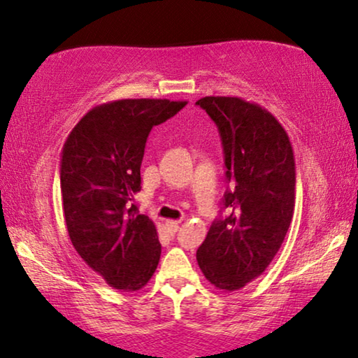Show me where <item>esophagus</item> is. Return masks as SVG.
Instances as JSON below:
<instances>
[{"instance_id": "esophagus-1", "label": "esophagus", "mask_w": 358, "mask_h": 358, "mask_svg": "<svg viewBox=\"0 0 358 358\" xmlns=\"http://www.w3.org/2000/svg\"><path fill=\"white\" fill-rule=\"evenodd\" d=\"M166 229H168V233L171 234H176V231L179 229V222H174V220H168V222L164 223Z\"/></svg>"}]
</instances>
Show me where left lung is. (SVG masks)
Here are the masks:
<instances>
[{"mask_svg":"<svg viewBox=\"0 0 358 358\" xmlns=\"http://www.w3.org/2000/svg\"><path fill=\"white\" fill-rule=\"evenodd\" d=\"M202 107L218 127L227 179V217L215 220L197 251L200 271L220 290L243 288L268 267L295 210V158L271 112L241 97L207 96Z\"/></svg>","mask_w":358,"mask_h":358,"instance_id":"left-lung-1","label":"left lung"}]
</instances>
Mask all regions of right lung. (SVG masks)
Instances as JSON below:
<instances>
[{
  "label": "right lung",
  "instance_id": "right-lung-1",
  "mask_svg": "<svg viewBox=\"0 0 358 358\" xmlns=\"http://www.w3.org/2000/svg\"><path fill=\"white\" fill-rule=\"evenodd\" d=\"M185 101L120 99L91 109L70 131L60 159L68 234L83 261L110 287L143 288L158 267L156 227L134 205L151 129Z\"/></svg>",
  "mask_w": 358,
  "mask_h": 358
}]
</instances>
